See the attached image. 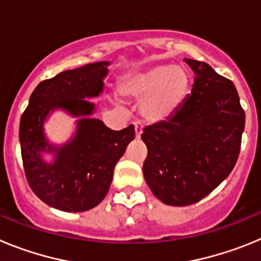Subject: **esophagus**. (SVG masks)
<instances>
[{"label":"esophagus","instance_id":"esophagus-1","mask_svg":"<svg viewBox=\"0 0 261 261\" xmlns=\"http://www.w3.org/2000/svg\"><path fill=\"white\" fill-rule=\"evenodd\" d=\"M142 129H144V125H142L141 121H135V132H136V138L141 137Z\"/></svg>","mask_w":261,"mask_h":261}]
</instances>
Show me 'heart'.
I'll use <instances>...</instances> for the list:
<instances>
[{
  "instance_id": "1",
  "label": "heart",
  "mask_w": 261,
  "mask_h": 261,
  "mask_svg": "<svg viewBox=\"0 0 261 261\" xmlns=\"http://www.w3.org/2000/svg\"><path fill=\"white\" fill-rule=\"evenodd\" d=\"M190 86L187 71L180 66L155 65L126 78L121 93L144 99L142 115L150 121L168 119L179 108Z\"/></svg>"
}]
</instances>
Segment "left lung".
I'll return each instance as SVG.
<instances>
[{"label":"left lung","instance_id":"1","mask_svg":"<svg viewBox=\"0 0 261 261\" xmlns=\"http://www.w3.org/2000/svg\"><path fill=\"white\" fill-rule=\"evenodd\" d=\"M195 73L192 91L165 121L147 125L144 176L156 199L172 206L195 204L232 171L246 115L234 84L208 64L184 59Z\"/></svg>","mask_w":261,"mask_h":261}]
</instances>
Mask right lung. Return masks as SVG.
I'll return each mask as SVG.
<instances>
[{
    "label": "right lung",
    "mask_w": 261,
    "mask_h": 261,
    "mask_svg": "<svg viewBox=\"0 0 261 261\" xmlns=\"http://www.w3.org/2000/svg\"><path fill=\"white\" fill-rule=\"evenodd\" d=\"M108 65L107 61L87 64L43 81L20 117V153L27 181L41 201L59 211L85 212L102 201L117 161L135 138L133 125L112 130L91 117L95 105L85 100L102 93ZM55 109L81 117L75 137L62 147L49 144L42 128ZM43 151L55 155L52 164L42 161Z\"/></svg>",
    "instance_id": "1"
}]
</instances>
